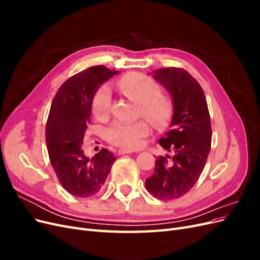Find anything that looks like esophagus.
I'll return each instance as SVG.
<instances>
[{
  "mask_svg": "<svg viewBox=\"0 0 260 260\" xmlns=\"http://www.w3.org/2000/svg\"><path fill=\"white\" fill-rule=\"evenodd\" d=\"M131 153H135L133 151H131V149H127V148H121L118 151V154L119 155H123V154H131Z\"/></svg>",
  "mask_w": 260,
  "mask_h": 260,
  "instance_id": "obj_1",
  "label": "esophagus"
}]
</instances>
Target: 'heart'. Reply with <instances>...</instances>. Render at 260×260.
<instances>
[{"label":"heart","instance_id":"obj_1","mask_svg":"<svg viewBox=\"0 0 260 260\" xmlns=\"http://www.w3.org/2000/svg\"><path fill=\"white\" fill-rule=\"evenodd\" d=\"M118 86L129 100L140 104L141 114L155 127H164L172 114V103L168 96L160 94V89L152 78L143 74L132 73L123 76ZM112 103V93L108 85H103L93 98L92 111L102 119L107 116ZM149 132L145 121H116L108 128L107 139L115 145L122 147H139Z\"/></svg>","mask_w":260,"mask_h":260}]
</instances>
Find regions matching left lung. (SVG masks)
<instances>
[{
    "instance_id": "8db88e82",
    "label": "left lung",
    "mask_w": 260,
    "mask_h": 260,
    "mask_svg": "<svg viewBox=\"0 0 260 260\" xmlns=\"http://www.w3.org/2000/svg\"><path fill=\"white\" fill-rule=\"evenodd\" d=\"M153 78L168 91L174 105L170 130L159 140L171 155L157 157L145 186L156 199L169 201L190 191L205 167L211 145L210 116L203 89L184 69L160 68Z\"/></svg>"
}]
</instances>
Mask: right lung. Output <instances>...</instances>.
<instances>
[{"mask_svg":"<svg viewBox=\"0 0 260 260\" xmlns=\"http://www.w3.org/2000/svg\"><path fill=\"white\" fill-rule=\"evenodd\" d=\"M118 74L102 65L82 70L60 85L52 102L45 127L50 161L61 186L78 198L99 193L116 160L105 148L89 158L81 145L94 95L101 84Z\"/></svg>","mask_w":260,"mask_h":260,"instance_id":"1","label":"right lung"}]
</instances>
